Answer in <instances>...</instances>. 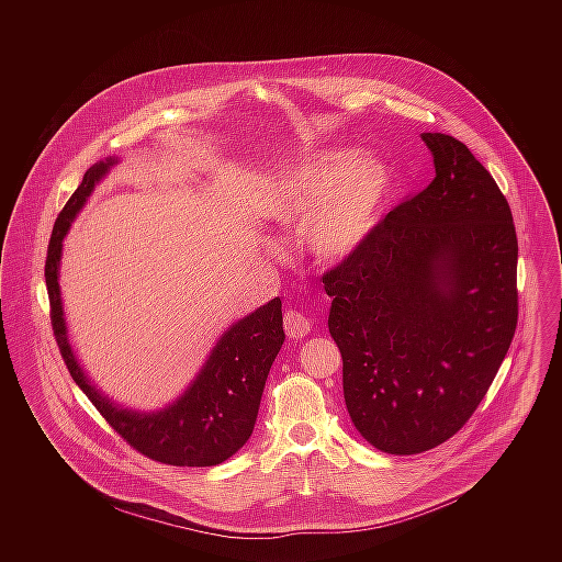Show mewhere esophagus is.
Wrapping results in <instances>:
<instances>
[{
	"label": "esophagus",
	"instance_id": "obj_1",
	"mask_svg": "<svg viewBox=\"0 0 562 562\" xmlns=\"http://www.w3.org/2000/svg\"><path fill=\"white\" fill-rule=\"evenodd\" d=\"M283 326H285L288 337H292V339H301V337L310 335V330H312V322H310V318H307L303 312H299V310L285 312Z\"/></svg>",
	"mask_w": 562,
	"mask_h": 562
}]
</instances>
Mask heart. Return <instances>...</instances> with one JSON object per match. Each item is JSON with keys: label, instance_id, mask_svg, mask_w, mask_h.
I'll list each match as a JSON object with an SVG mask.
<instances>
[{"label": "heart", "instance_id": "obj_1", "mask_svg": "<svg viewBox=\"0 0 562 562\" xmlns=\"http://www.w3.org/2000/svg\"><path fill=\"white\" fill-rule=\"evenodd\" d=\"M390 170L361 154H316L301 161L266 207V216L301 229L305 248L321 261H341L376 225L390 192Z\"/></svg>", "mask_w": 562, "mask_h": 562}]
</instances>
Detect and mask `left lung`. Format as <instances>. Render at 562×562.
Instances as JSON below:
<instances>
[{"label": "left lung", "mask_w": 562, "mask_h": 562, "mask_svg": "<svg viewBox=\"0 0 562 562\" xmlns=\"http://www.w3.org/2000/svg\"><path fill=\"white\" fill-rule=\"evenodd\" d=\"M422 140L435 179L322 277L346 408L387 454H419L463 428L517 326V236L504 194L461 140Z\"/></svg>", "instance_id": "8db88e82"}]
</instances>
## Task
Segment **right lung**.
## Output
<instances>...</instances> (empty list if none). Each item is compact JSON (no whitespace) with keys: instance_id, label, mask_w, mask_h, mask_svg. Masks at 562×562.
Returning a JSON list of instances; mask_svg holds the SVG:
<instances>
[{"instance_id":"add662e5","label":"right lung","mask_w":562,"mask_h":562,"mask_svg":"<svg viewBox=\"0 0 562 562\" xmlns=\"http://www.w3.org/2000/svg\"><path fill=\"white\" fill-rule=\"evenodd\" d=\"M119 161L110 156L92 164L54 225L45 263L54 335L78 387L130 446L168 465L212 468L234 457L252 435L268 372L285 339L281 299L227 326L188 387L160 408H130L101 392L71 346L60 292V259L71 223Z\"/></svg>"}]
</instances>
